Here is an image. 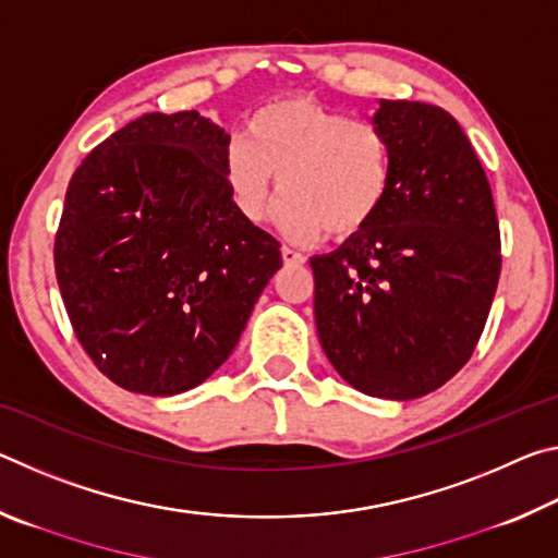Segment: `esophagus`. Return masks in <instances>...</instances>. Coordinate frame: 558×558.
I'll list each match as a JSON object with an SVG mask.
<instances>
[{
  "label": "esophagus",
  "instance_id": "1",
  "mask_svg": "<svg viewBox=\"0 0 558 558\" xmlns=\"http://www.w3.org/2000/svg\"><path fill=\"white\" fill-rule=\"evenodd\" d=\"M280 256H282V263H286V266H302V263H305V256H302V253H298V251L288 248V245H282Z\"/></svg>",
  "mask_w": 558,
  "mask_h": 558
}]
</instances>
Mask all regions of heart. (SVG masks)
Wrapping results in <instances>:
<instances>
[{"mask_svg": "<svg viewBox=\"0 0 558 558\" xmlns=\"http://www.w3.org/2000/svg\"><path fill=\"white\" fill-rule=\"evenodd\" d=\"M223 182L245 221L266 219L270 194H286L276 209L290 241L327 233L347 241L362 233L386 202L391 147L366 120L310 96H288L251 112L245 140L223 153ZM279 182H275V177Z\"/></svg>", "mask_w": 558, "mask_h": 558, "instance_id": "heart-1", "label": "heart"}]
</instances>
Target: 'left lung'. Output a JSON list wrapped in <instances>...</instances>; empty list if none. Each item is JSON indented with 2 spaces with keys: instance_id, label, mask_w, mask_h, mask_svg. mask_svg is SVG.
<instances>
[{
  "instance_id": "obj_1",
  "label": "left lung",
  "mask_w": 558,
  "mask_h": 558,
  "mask_svg": "<svg viewBox=\"0 0 558 558\" xmlns=\"http://www.w3.org/2000/svg\"><path fill=\"white\" fill-rule=\"evenodd\" d=\"M391 184L366 229L313 256L319 344L366 396L411 401L452 379L483 335L499 268L485 169L438 106L379 100Z\"/></svg>"
}]
</instances>
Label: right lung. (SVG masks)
Returning a JSON list of instances; mask_svg holds the SVG:
<instances>
[{
	"label": "right lung",
	"mask_w": 558,
	"mask_h": 558,
	"mask_svg": "<svg viewBox=\"0 0 558 558\" xmlns=\"http://www.w3.org/2000/svg\"><path fill=\"white\" fill-rule=\"evenodd\" d=\"M229 143L196 110L147 112L71 177L56 280L78 342L122 389L174 396L209 379L282 266L280 243L235 211Z\"/></svg>",
	"instance_id": "obj_1"
}]
</instances>
